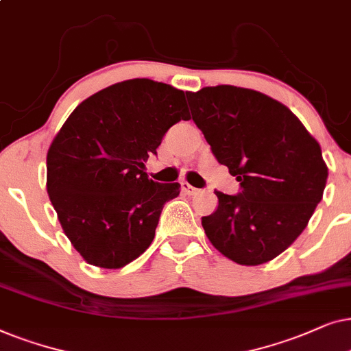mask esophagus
<instances>
[{
    "mask_svg": "<svg viewBox=\"0 0 351 351\" xmlns=\"http://www.w3.org/2000/svg\"><path fill=\"white\" fill-rule=\"evenodd\" d=\"M181 189H183V193L188 194V195H195V194L200 193V189L194 188V186H191L189 183H181Z\"/></svg>",
    "mask_w": 351,
    "mask_h": 351,
    "instance_id": "34e87169",
    "label": "esophagus"
}]
</instances>
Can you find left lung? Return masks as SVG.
<instances>
[{
	"label": "left lung",
	"mask_w": 351,
	"mask_h": 351,
	"mask_svg": "<svg viewBox=\"0 0 351 351\" xmlns=\"http://www.w3.org/2000/svg\"><path fill=\"white\" fill-rule=\"evenodd\" d=\"M186 96L215 158L241 186L234 195L215 191L218 207L202 217L205 234L239 265L276 258L322 199L328 167L319 144L291 109L263 93L219 85Z\"/></svg>",
	"instance_id": "left-lung-1"
}]
</instances>
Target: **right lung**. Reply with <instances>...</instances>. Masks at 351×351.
Masks as SVG:
<instances>
[{"label": "right lung", "instance_id": "right-lung-1", "mask_svg": "<svg viewBox=\"0 0 351 351\" xmlns=\"http://www.w3.org/2000/svg\"><path fill=\"white\" fill-rule=\"evenodd\" d=\"M189 119L184 91L134 78L90 96L65 120L46 157V188L88 263L117 269L151 245L180 184L149 180L144 162L170 127Z\"/></svg>", "mask_w": 351, "mask_h": 351}]
</instances>
